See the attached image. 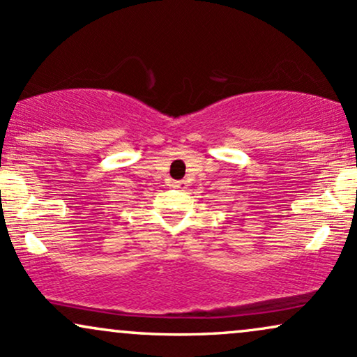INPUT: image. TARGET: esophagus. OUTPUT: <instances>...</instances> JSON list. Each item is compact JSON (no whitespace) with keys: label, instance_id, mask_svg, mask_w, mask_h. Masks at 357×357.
<instances>
[{"label":"esophagus","instance_id":"34e87169","mask_svg":"<svg viewBox=\"0 0 357 357\" xmlns=\"http://www.w3.org/2000/svg\"><path fill=\"white\" fill-rule=\"evenodd\" d=\"M171 186L176 188V190H186L188 183L186 181H173L171 183Z\"/></svg>","mask_w":357,"mask_h":357}]
</instances>
